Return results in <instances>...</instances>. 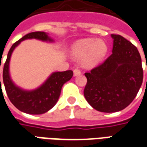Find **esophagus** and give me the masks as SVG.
Instances as JSON below:
<instances>
[{
  "mask_svg": "<svg viewBox=\"0 0 147 147\" xmlns=\"http://www.w3.org/2000/svg\"><path fill=\"white\" fill-rule=\"evenodd\" d=\"M73 73H74V76H79V75H80V74H81V71H80V69L76 68V69H74Z\"/></svg>",
  "mask_w": 147,
  "mask_h": 147,
  "instance_id": "obj_1",
  "label": "esophagus"
}]
</instances>
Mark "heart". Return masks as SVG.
<instances>
[{
    "label": "heart",
    "instance_id": "1",
    "mask_svg": "<svg viewBox=\"0 0 147 147\" xmlns=\"http://www.w3.org/2000/svg\"><path fill=\"white\" fill-rule=\"evenodd\" d=\"M108 51V46L103 40L86 38L76 42L71 48L74 57L83 58V64L86 67L95 66L102 61Z\"/></svg>",
    "mask_w": 147,
    "mask_h": 147
}]
</instances>
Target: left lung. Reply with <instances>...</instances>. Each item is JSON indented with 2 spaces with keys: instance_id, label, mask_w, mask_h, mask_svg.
Masks as SVG:
<instances>
[{
  "instance_id": "obj_1",
  "label": "left lung",
  "mask_w": 147,
  "mask_h": 147,
  "mask_svg": "<svg viewBox=\"0 0 147 147\" xmlns=\"http://www.w3.org/2000/svg\"><path fill=\"white\" fill-rule=\"evenodd\" d=\"M113 39L112 54L102 64L85 73L84 97L93 108L115 113L131 103L142 83V60L132 43L119 34Z\"/></svg>"
}]
</instances>
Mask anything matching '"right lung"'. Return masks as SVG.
I'll return each instance as SVG.
<instances>
[{"label": "right lung", "mask_w": 147, "mask_h": 147, "mask_svg": "<svg viewBox=\"0 0 147 147\" xmlns=\"http://www.w3.org/2000/svg\"><path fill=\"white\" fill-rule=\"evenodd\" d=\"M32 38L41 40L43 42H53L48 34L43 31H36L27 34L19 41L15 42L8 52L7 60L4 65L3 82L8 98L15 105V107L25 113L38 115L48 112L56 105L61 94L62 86L66 82L71 79L73 71L68 70L53 72L45 80V83L32 90H24L16 86L11 80L9 74V63L11 56L16 47H17L22 41Z\"/></svg>", "instance_id": "obj_1"}]
</instances>
